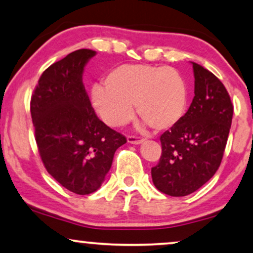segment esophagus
<instances>
[{"instance_id":"obj_1","label":"esophagus","mask_w":253,"mask_h":253,"mask_svg":"<svg viewBox=\"0 0 253 253\" xmlns=\"http://www.w3.org/2000/svg\"><path fill=\"white\" fill-rule=\"evenodd\" d=\"M143 141H144V139L139 136H132V135L127 136V142L131 143V144H141Z\"/></svg>"}]
</instances>
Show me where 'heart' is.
Wrapping results in <instances>:
<instances>
[{"label": "heart", "instance_id": "obj_1", "mask_svg": "<svg viewBox=\"0 0 253 253\" xmlns=\"http://www.w3.org/2000/svg\"><path fill=\"white\" fill-rule=\"evenodd\" d=\"M92 102L101 117L112 126L139 117L155 130H167L180 121L188 91L182 76L172 68L123 64L108 74L105 85L92 89Z\"/></svg>", "mask_w": 253, "mask_h": 253}]
</instances>
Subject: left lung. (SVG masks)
I'll return each instance as SVG.
<instances>
[{
  "mask_svg": "<svg viewBox=\"0 0 253 253\" xmlns=\"http://www.w3.org/2000/svg\"><path fill=\"white\" fill-rule=\"evenodd\" d=\"M195 97L180 121L161 136L162 156L152 182L165 195L183 197L204 185L222 163L233 104L224 84L192 63Z\"/></svg>",
  "mask_w": 253,
  "mask_h": 253,
  "instance_id": "8db88e82",
  "label": "left lung"
}]
</instances>
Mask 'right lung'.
<instances>
[{
    "mask_svg": "<svg viewBox=\"0 0 253 253\" xmlns=\"http://www.w3.org/2000/svg\"><path fill=\"white\" fill-rule=\"evenodd\" d=\"M96 51L80 49L41 75L30 101L35 139L43 165L76 195L102 185L126 136L99 120L83 85L84 67Z\"/></svg>",
    "mask_w": 253,
    "mask_h": 253,
    "instance_id": "1",
    "label": "right lung"
}]
</instances>
